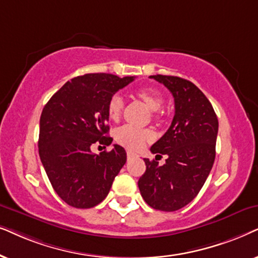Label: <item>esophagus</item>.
I'll return each instance as SVG.
<instances>
[{
  "label": "esophagus",
  "instance_id": "obj_1",
  "mask_svg": "<svg viewBox=\"0 0 258 258\" xmlns=\"http://www.w3.org/2000/svg\"><path fill=\"white\" fill-rule=\"evenodd\" d=\"M133 157H136V154L132 153L131 151H127V159H131Z\"/></svg>",
  "mask_w": 258,
  "mask_h": 258
}]
</instances>
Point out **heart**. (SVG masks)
Here are the masks:
<instances>
[{
  "label": "heart",
  "instance_id": "obj_1",
  "mask_svg": "<svg viewBox=\"0 0 258 258\" xmlns=\"http://www.w3.org/2000/svg\"><path fill=\"white\" fill-rule=\"evenodd\" d=\"M137 97L149 107L151 111H153L152 116L158 118L159 111L164 105V98L157 91L149 88H142L137 91ZM123 99L120 94H114L109 99L107 105L108 116L112 120H118L123 111ZM153 138L152 132L147 128H137L131 125H123L115 130L114 139L120 145L125 146L126 149L131 151H138L144 146L146 142H150Z\"/></svg>",
  "mask_w": 258,
  "mask_h": 258
}]
</instances>
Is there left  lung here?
<instances>
[{"instance_id": "left-lung-1", "label": "left lung", "mask_w": 258, "mask_h": 258, "mask_svg": "<svg viewBox=\"0 0 258 258\" xmlns=\"http://www.w3.org/2000/svg\"><path fill=\"white\" fill-rule=\"evenodd\" d=\"M172 93L174 116L170 128L151 152L166 154V163L144 159L146 171L138 180L151 208L176 211L194 199L207 180L216 157L218 119L211 102L191 81L171 75H151Z\"/></svg>"}]
</instances>
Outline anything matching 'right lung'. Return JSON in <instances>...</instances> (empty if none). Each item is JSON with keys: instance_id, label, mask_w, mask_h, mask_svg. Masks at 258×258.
<instances>
[{"instance_id": "1", "label": "right lung", "mask_w": 258, "mask_h": 258, "mask_svg": "<svg viewBox=\"0 0 258 258\" xmlns=\"http://www.w3.org/2000/svg\"><path fill=\"white\" fill-rule=\"evenodd\" d=\"M135 77L85 74L67 81L49 99L40 118L39 154L51 186L68 205L93 208L106 198L126 163L120 145L100 154L95 143L109 146L107 105Z\"/></svg>"}]
</instances>
